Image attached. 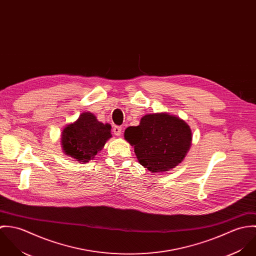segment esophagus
I'll use <instances>...</instances> for the list:
<instances>
[{"instance_id": "esophagus-1", "label": "esophagus", "mask_w": 256, "mask_h": 256, "mask_svg": "<svg viewBox=\"0 0 256 256\" xmlns=\"http://www.w3.org/2000/svg\"><path fill=\"white\" fill-rule=\"evenodd\" d=\"M113 134L115 136H120L122 134V127L121 126H114L113 128Z\"/></svg>"}]
</instances>
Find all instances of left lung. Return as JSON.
<instances>
[{"label": "left lung", "mask_w": 256, "mask_h": 256, "mask_svg": "<svg viewBox=\"0 0 256 256\" xmlns=\"http://www.w3.org/2000/svg\"><path fill=\"white\" fill-rule=\"evenodd\" d=\"M139 162L150 172H164L180 164L192 141L190 127L168 113L146 114L138 126L125 130Z\"/></svg>", "instance_id": "left-lung-1"}]
</instances>
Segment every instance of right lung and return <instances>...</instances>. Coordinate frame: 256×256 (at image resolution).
I'll use <instances>...</instances> for the list:
<instances>
[{
    "mask_svg": "<svg viewBox=\"0 0 256 256\" xmlns=\"http://www.w3.org/2000/svg\"><path fill=\"white\" fill-rule=\"evenodd\" d=\"M111 126L98 121L90 112H84L76 121L67 125L62 132L64 152L78 160L88 162L102 150L111 138Z\"/></svg>",
    "mask_w": 256,
    "mask_h": 256,
    "instance_id": "obj_1",
    "label": "right lung"
}]
</instances>
